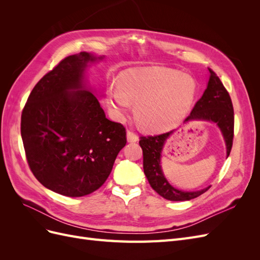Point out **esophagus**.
Segmentation results:
<instances>
[{"label":"esophagus","mask_w":260,"mask_h":260,"mask_svg":"<svg viewBox=\"0 0 260 260\" xmlns=\"http://www.w3.org/2000/svg\"><path fill=\"white\" fill-rule=\"evenodd\" d=\"M127 140H128V142H130V143H135V142H137V141L139 140V138H138V136L136 135L135 132L128 130L127 131Z\"/></svg>","instance_id":"obj_1"}]
</instances>
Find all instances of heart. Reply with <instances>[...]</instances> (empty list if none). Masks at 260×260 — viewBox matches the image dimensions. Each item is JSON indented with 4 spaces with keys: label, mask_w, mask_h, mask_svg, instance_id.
Wrapping results in <instances>:
<instances>
[{
    "label": "heart",
    "mask_w": 260,
    "mask_h": 260,
    "mask_svg": "<svg viewBox=\"0 0 260 260\" xmlns=\"http://www.w3.org/2000/svg\"><path fill=\"white\" fill-rule=\"evenodd\" d=\"M196 83L190 76L164 67L133 69L123 73L117 84L108 90L107 103L121 117L136 103L135 116L144 128L152 131L169 129L191 108Z\"/></svg>",
    "instance_id": "b5f03b06"
}]
</instances>
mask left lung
Wrapping results in <instances>:
<instances>
[{"mask_svg":"<svg viewBox=\"0 0 260 260\" xmlns=\"http://www.w3.org/2000/svg\"><path fill=\"white\" fill-rule=\"evenodd\" d=\"M208 70L210 77L207 88L202 98L196 102L191 114L186 117L184 122L191 120H206L217 123L225 141L228 157L231 152L234 136L233 105L229 92L223 86L221 80L210 68H208ZM172 133L174 131L157 136L140 137L139 143L143 151L144 174L153 190L162 196L164 199L175 202L190 201L205 193L210 186L200 191L186 192L178 190L169 184L162 174L160 157L162 148Z\"/></svg>","mask_w":260,"mask_h":260,"instance_id":"8db88e82","label":"left lung"}]
</instances>
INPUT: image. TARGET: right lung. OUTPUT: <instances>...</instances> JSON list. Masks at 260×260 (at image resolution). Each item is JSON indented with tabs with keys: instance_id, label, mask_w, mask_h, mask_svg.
<instances>
[{
	"instance_id": "obj_1",
	"label": "right lung",
	"mask_w": 260,
	"mask_h": 260,
	"mask_svg": "<svg viewBox=\"0 0 260 260\" xmlns=\"http://www.w3.org/2000/svg\"><path fill=\"white\" fill-rule=\"evenodd\" d=\"M86 52L64 58L31 91L21 113V139L37 180L51 191L80 198L104 184L127 143L119 122L108 120L83 84Z\"/></svg>"
}]
</instances>
